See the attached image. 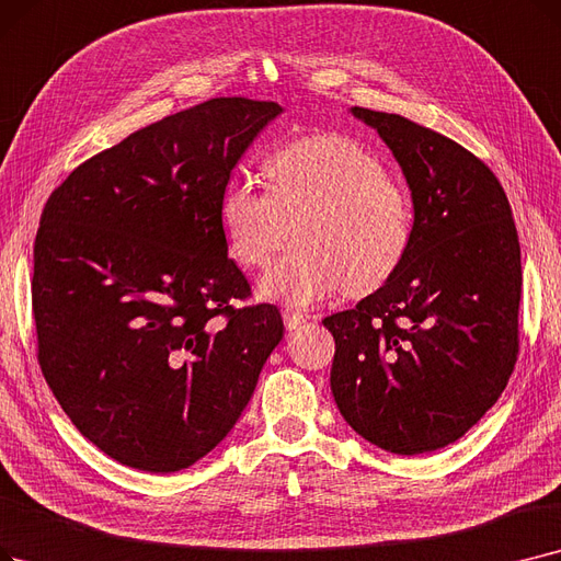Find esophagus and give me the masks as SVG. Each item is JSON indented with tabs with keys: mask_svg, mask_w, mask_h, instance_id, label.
Returning <instances> with one entry per match:
<instances>
[{
	"mask_svg": "<svg viewBox=\"0 0 561 561\" xmlns=\"http://www.w3.org/2000/svg\"><path fill=\"white\" fill-rule=\"evenodd\" d=\"M282 319H284L286 330H298L305 323V316L300 311H294V309H284Z\"/></svg>",
	"mask_w": 561,
	"mask_h": 561,
	"instance_id": "esophagus-1",
	"label": "esophagus"
}]
</instances>
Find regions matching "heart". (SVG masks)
Wrapping results in <instances>:
<instances>
[{
    "label": "heart",
    "mask_w": 561,
    "mask_h": 561,
    "mask_svg": "<svg viewBox=\"0 0 561 561\" xmlns=\"http://www.w3.org/2000/svg\"><path fill=\"white\" fill-rule=\"evenodd\" d=\"M267 190L231 179L220 197V222L231 256L263 267L267 298L307 307L341 288L367 298L401 271L415 236L405 187L367 146L336 133L284 141L265 162Z\"/></svg>",
    "instance_id": "1"
}]
</instances>
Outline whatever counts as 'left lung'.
I'll return each instance as SVG.
<instances>
[{
  "instance_id": "1",
  "label": "left lung",
  "mask_w": 561,
  "mask_h": 561,
  "mask_svg": "<svg viewBox=\"0 0 561 561\" xmlns=\"http://www.w3.org/2000/svg\"><path fill=\"white\" fill-rule=\"evenodd\" d=\"M399 160L415 236L397 277L323 319L334 336L330 385L344 420L394 454L456 443L514 374L520 245L491 167L399 114L353 107Z\"/></svg>"
}]
</instances>
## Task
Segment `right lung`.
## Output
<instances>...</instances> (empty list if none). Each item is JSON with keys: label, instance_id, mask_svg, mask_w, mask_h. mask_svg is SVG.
<instances>
[{"label": "right lung", "instance_id": "1", "mask_svg": "<svg viewBox=\"0 0 561 561\" xmlns=\"http://www.w3.org/2000/svg\"><path fill=\"white\" fill-rule=\"evenodd\" d=\"M282 107L210 99L72 169L34 242L45 382L110 458L176 472L233 428L284 336L275 305L227 256L220 197Z\"/></svg>", "mask_w": 561, "mask_h": 561}]
</instances>
